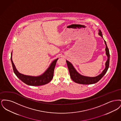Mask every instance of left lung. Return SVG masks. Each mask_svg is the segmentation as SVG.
Wrapping results in <instances>:
<instances>
[{"label":"left lung","instance_id":"obj_1","mask_svg":"<svg viewBox=\"0 0 121 121\" xmlns=\"http://www.w3.org/2000/svg\"><path fill=\"white\" fill-rule=\"evenodd\" d=\"M98 34L103 38L102 32L100 30H99V32L98 33ZM104 42L106 44L105 50H106V55L108 56V60H107L105 63V65H106L105 69L103 71L102 73H101L100 75H98L97 77H86V76H84L81 75L79 73H78V72L74 68L72 63H70L67 60L66 61L69 70L70 77L71 79L74 82L77 83L82 84H91L95 83L100 80L107 73L109 65L110 54L109 49L106 44V41L105 40H104Z\"/></svg>","mask_w":121,"mask_h":121}]
</instances>
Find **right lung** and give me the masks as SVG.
<instances>
[{"label":"right lung","instance_id":"add662e5","mask_svg":"<svg viewBox=\"0 0 121 121\" xmlns=\"http://www.w3.org/2000/svg\"><path fill=\"white\" fill-rule=\"evenodd\" d=\"M12 55V52H11V60L13 72L17 78L25 84L30 86H34L43 85L49 82L53 78L54 70L58 58L55 59L52 62L49 67L42 75L37 77H33L23 75L18 73L13 62Z\"/></svg>","mask_w":121,"mask_h":121}]
</instances>
